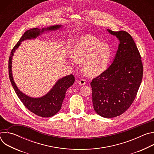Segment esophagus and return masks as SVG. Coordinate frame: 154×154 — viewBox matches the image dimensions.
Masks as SVG:
<instances>
[{
	"instance_id": "1",
	"label": "esophagus",
	"mask_w": 154,
	"mask_h": 154,
	"mask_svg": "<svg viewBox=\"0 0 154 154\" xmlns=\"http://www.w3.org/2000/svg\"><path fill=\"white\" fill-rule=\"evenodd\" d=\"M78 83H79V84L80 85H81V86L85 85L86 84V82H85V80L84 79H80V80L78 81Z\"/></svg>"
}]
</instances>
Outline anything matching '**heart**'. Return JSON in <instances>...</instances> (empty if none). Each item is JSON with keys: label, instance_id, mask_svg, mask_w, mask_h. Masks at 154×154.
<instances>
[{"label": "heart", "instance_id": "1", "mask_svg": "<svg viewBox=\"0 0 154 154\" xmlns=\"http://www.w3.org/2000/svg\"><path fill=\"white\" fill-rule=\"evenodd\" d=\"M71 56L80 63L83 73L96 77L105 71L112 56L111 47L92 36L81 37L74 46Z\"/></svg>", "mask_w": 154, "mask_h": 154}]
</instances>
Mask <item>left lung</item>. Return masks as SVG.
I'll list each match as a JSON object with an SVG mask.
<instances>
[{
    "label": "left lung",
    "instance_id": "8db88e82",
    "mask_svg": "<svg viewBox=\"0 0 154 154\" xmlns=\"http://www.w3.org/2000/svg\"><path fill=\"white\" fill-rule=\"evenodd\" d=\"M109 33L119 41L111 65L91 82L94 111L112 118L124 113L133 103L143 79L141 56L132 37L125 31Z\"/></svg>",
    "mask_w": 154,
    "mask_h": 154
}]
</instances>
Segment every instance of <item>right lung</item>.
Segmentation results:
<instances>
[{
  "label": "right lung",
  "instance_id": "add662e5",
  "mask_svg": "<svg viewBox=\"0 0 154 154\" xmlns=\"http://www.w3.org/2000/svg\"><path fill=\"white\" fill-rule=\"evenodd\" d=\"M62 27V25H56L47 28H42V29L34 28L26 31L12 49L9 58L8 71L10 80L17 96L31 112L43 118L53 116L60 110L63 101L65 97L66 92L74 83L75 78L74 75L70 74L58 79L50 91L43 96L32 97L20 91L16 86L12 74V59L14 53L19 47L22 41L36 39L45 32L56 31L61 29Z\"/></svg>",
  "mask_w": 154,
  "mask_h": 154
}]
</instances>
